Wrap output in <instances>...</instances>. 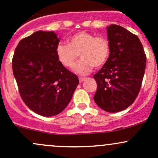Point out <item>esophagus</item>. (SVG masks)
Returning a JSON list of instances; mask_svg holds the SVG:
<instances>
[{
    "instance_id": "1",
    "label": "esophagus",
    "mask_w": 158,
    "mask_h": 158,
    "mask_svg": "<svg viewBox=\"0 0 158 158\" xmlns=\"http://www.w3.org/2000/svg\"><path fill=\"white\" fill-rule=\"evenodd\" d=\"M85 80V78H83V77H79V82H82L83 81Z\"/></svg>"
}]
</instances>
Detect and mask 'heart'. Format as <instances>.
<instances>
[{
	"label": "heart",
	"mask_w": 158,
	"mask_h": 158,
	"mask_svg": "<svg viewBox=\"0 0 158 158\" xmlns=\"http://www.w3.org/2000/svg\"><path fill=\"white\" fill-rule=\"evenodd\" d=\"M67 44L60 43L56 48L60 62L66 67H72L79 57L82 59L74 66V70L81 75H86L94 66L101 67L108 60L110 44L104 36L82 31L73 35L67 40Z\"/></svg>",
	"instance_id": "b5f03b06"
}]
</instances>
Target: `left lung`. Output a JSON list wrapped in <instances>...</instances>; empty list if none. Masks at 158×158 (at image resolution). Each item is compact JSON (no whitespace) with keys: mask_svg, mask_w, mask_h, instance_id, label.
<instances>
[{"mask_svg":"<svg viewBox=\"0 0 158 158\" xmlns=\"http://www.w3.org/2000/svg\"><path fill=\"white\" fill-rule=\"evenodd\" d=\"M107 29L110 54L94 75L98 85L94 100L104 110L116 113L127 109L137 98L145 74L146 54L136 35L118 25Z\"/></svg>","mask_w":158,"mask_h":158,"instance_id":"8db88e82","label":"left lung"}]
</instances>
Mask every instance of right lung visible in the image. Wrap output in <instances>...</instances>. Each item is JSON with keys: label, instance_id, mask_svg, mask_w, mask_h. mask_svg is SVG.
<instances>
[{"label": "right lung", "instance_id": "obj_1", "mask_svg": "<svg viewBox=\"0 0 158 158\" xmlns=\"http://www.w3.org/2000/svg\"><path fill=\"white\" fill-rule=\"evenodd\" d=\"M59 42L54 31H36L19 41L12 60L13 76L23 102L44 117L62 112L79 82L77 76L58 60Z\"/></svg>", "mask_w": 158, "mask_h": 158}]
</instances>
